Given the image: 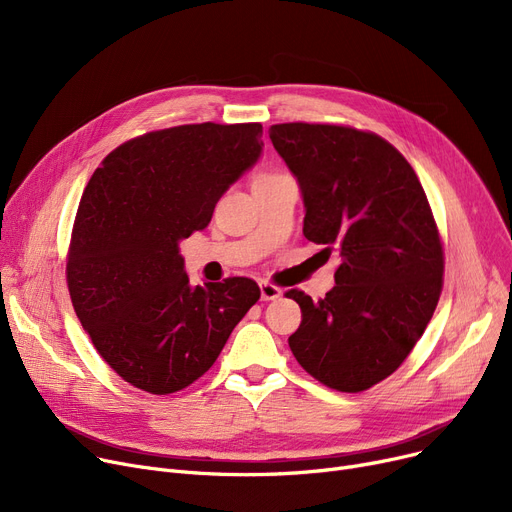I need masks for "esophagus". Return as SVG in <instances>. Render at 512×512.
I'll return each mask as SVG.
<instances>
[{"instance_id":"34e87169","label":"esophagus","mask_w":512,"mask_h":512,"mask_svg":"<svg viewBox=\"0 0 512 512\" xmlns=\"http://www.w3.org/2000/svg\"><path fill=\"white\" fill-rule=\"evenodd\" d=\"M259 290H261V301H276L282 297V288H278L270 282H261Z\"/></svg>"}]
</instances>
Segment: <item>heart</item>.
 Here are the masks:
<instances>
[{
    "label": "heart",
    "mask_w": 512,
    "mask_h": 512,
    "mask_svg": "<svg viewBox=\"0 0 512 512\" xmlns=\"http://www.w3.org/2000/svg\"><path fill=\"white\" fill-rule=\"evenodd\" d=\"M267 176H272V174H263V176H259V178H267Z\"/></svg>",
    "instance_id": "heart-1"
}]
</instances>
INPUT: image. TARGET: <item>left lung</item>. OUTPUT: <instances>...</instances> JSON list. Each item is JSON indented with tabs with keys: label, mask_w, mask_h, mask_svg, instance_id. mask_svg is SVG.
<instances>
[{
	"label": "left lung",
	"mask_w": 512,
	"mask_h": 512,
	"mask_svg": "<svg viewBox=\"0 0 512 512\" xmlns=\"http://www.w3.org/2000/svg\"><path fill=\"white\" fill-rule=\"evenodd\" d=\"M270 139L301 186L305 238L340 251L326 299L286 292L303 311L290 351L321 384L367 390L409 357L436 311L444 257L432 209L409 161L378 134L292 122Z\"/></svg>",
	"instance_id": "left-lung-1"
}]
</instances>
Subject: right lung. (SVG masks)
<instances>
[{"instance_id": "obj_1", "label": "right lung", "mask_w": 512, "mask_h": 512, "mask_svg": "<svg viewBox=\"0 0 512 512\" xmlns=\"http://www.w3.org/2000/svg\"><path fill=\"white\" fill-rule=\"evenodd\" d=\"M261 124H186L143 134L101 161L68 253L74 311L122 380L172 394L199 380L259 301L249 278L193 286L180 240L263 151Z\"/></svg>"}]
</instances>
